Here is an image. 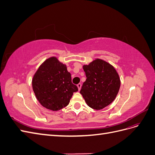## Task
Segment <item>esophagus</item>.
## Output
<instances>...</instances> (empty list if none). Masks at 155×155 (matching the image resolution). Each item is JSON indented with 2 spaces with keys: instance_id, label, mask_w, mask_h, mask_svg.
I'll return each mask as SVG.
<instances>
[{
  "instance_id": "34e87169",
  "label": "esophagus",
  "mask_w": 155,
  "mask_h": 155,
  "mask_svg": "<svg viewBox=\"0 0 155 155\" xmlns=\"http://www.w3.org/2000/svg\"><path fill=\"white\" fill-rule=\"evenodd\" d=\"M77 87H78V90L80 91V89H81V83L78 84Z\"/></svg>"
}]
</instances>
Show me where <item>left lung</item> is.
<instances>
[{
  "label": "left lung",
  "instance_id": "1",
  "mask_svg": "<svg viewBox=\"0 0 155 155\" xmlns=\"http://www.w3.org/2000/svg\"><path fill=\"white\" fill-rule=\"evenodd\" d=\"M83 68L87 79L80 91L86 104L101 110L113 102L119 92L121 81L114 67L105 61L96 58Z\"/></svg>",
  "mask_w": 155,
  "mask_h": 155
}]
</instances>
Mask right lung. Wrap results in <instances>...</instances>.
I'll return each mask as SVG.
<instances>
[{"mask_svg":"<svg viewBox=\"0 0 155 155\" xmlns=\"http://www.w3.org/2000/svg\"><path fill=\"white\" fill-rule=\"evenodd\" d=\"M35 97L45 108L59 110L68 105L73 93L78 88L72 83L67 65L52 56L42 63L32 78Z\"/></svg>","mask_w":155,"mask_h":155,"instance_id":"1","label":"right lung"}]
</instances>
